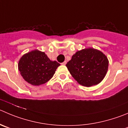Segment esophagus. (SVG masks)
<instances>
[{
	"label": "esophagus",
	"mask_w": 128,
	"mask_h": 128,
	"mask_svg": "<svg viewBox=\"0 0 128 128\" xmlns=\"http://www.w3.org/2000/svg\"><path fill=\"white\" fill-rule=\"evenodd\" d=\"M66 61H65V62H63V63H62V64L63 65H66Z\"/></svg>",
	"instance_id": "1"
}]
</instances>
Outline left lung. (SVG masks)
Wrapping results in <instances>:
<instances>
[{"label": "left lung", "instance_id": "obj_1", "mask_svg": "<svg viewBox=\"0 0 128 128\" xmlns=\"http://www.w3.org/2000/svg\"><path fill=\"white\" fill-rule=\"evenodd\" d=\"M108 65L109 61L102 52L88 48L76 52L66 66L79 84L88 87L97 85L104 79Z\"/></svg>", "mask_w": 128, "mask_h": 128}]
</instances>
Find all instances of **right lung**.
Wrapping results in <instances>:
<instances>
[{
	"label": "right lung",
	"mask_w": 128,
	"mask_h": 128,
	"mask_svg": "<svg viewBox=\"0 0 128 128\" xmlns=\"http://www.w3.org/2000/svg\"><path fill=\"white\" fill-rule=\"evenodd\" d=\"M60 65L56 61L50 60L45 53L35 50L20 58L18 68L27 82L36 86L49 81Z\"/></svg>",
	"instance_id": "right-lung-1"
}]
</instances>
